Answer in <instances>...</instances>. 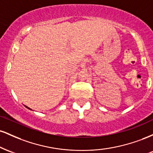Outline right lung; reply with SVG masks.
<instances>
[{
    "mask_svg": "<svg viewBox=\"0 0 153 153\" xmlns=\"http://www.w3.org/2000/svg\"><path fill=\"white\" fill-rule=\"evenodd\" d=\"M26 106V108H29V109H30V110H31L30 108H29V107H27V106Z\"/></svg>",
    "mask_w": 153,
    "mask_h": 153,
    "instance_id": "1",
    "label": "right lung"
}]
</instances>
